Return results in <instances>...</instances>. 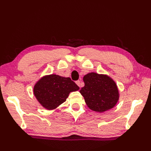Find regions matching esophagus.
<instances>
[{
  "label": "esophagus",
  "mask_w": 151,
  "mask_h": 151,
  "mask_svg": "<svg viewBox=\"0 0 151 151\" xmlns=\"http://www.w3.org/2000/svg\"><path fill=\"white\" fill-rule=\"evenodd\" d=\"M76 84L78 86H81V81H76Z\"/></svg>",
  "instance_id": "34e87169"
}]
</instances>
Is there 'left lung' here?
I'll use <instances>...</instances> for the list:
<instances>
[{
  "instance_id": "1",
  "label": "left lung",
  "mask_w": 151,
  "mask_h": 151,
  "mask_svg": "<svg viewBox=\"0 0 151 151\" xmlns=\"http://www.w3.org/2000/svg\"><path fill=\"white\" fill-rule=\"evenodd\" d=\"M83 81L85 85L80 93L91 110L102 113L115 106L119 99V91L110 77L90 72L84 76Z\"/></svg>"
}]
</instances>
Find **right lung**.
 I'll use <instances>...</instances> for the list:
<instances>
[{
  "label": "right lung",
  "instance_id": "1",
  "mask_svg": "<svg viewBox=\"0 0 151 151\" xmlns=\"http://www.w3.org/2000/svg\"><path fill=\"white\" fill-rule=\"evenodd\" d=\"M79 89L70 77L50 74L43 76L35 84L33 93L43 107L52 110L65 102L70 93Z\"/></svg>",
  "mask_w": 151,
  "mask_h": 151
}]
</instances>
